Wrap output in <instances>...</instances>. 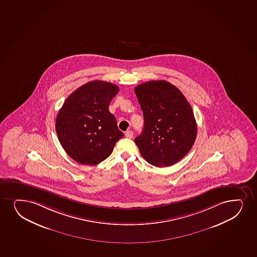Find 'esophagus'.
I'll return each instance as SVG.
<instances>
[{
  "label": "esophagus",
  "mask_w": 257,
  "mask_h": 257,
  "mask_svg": "<svg viewBox=\"0 0 257 257\" xmlns=\"http://www.w3.org/2000/svg\"><path fill=\"white\" fill-rule=\"evenodd\" d=\"M125 137H126L127 139H133V131H127L126 133H125Z\"/></svg>",
  "instance_id": "34e87169"
}]
</instances>
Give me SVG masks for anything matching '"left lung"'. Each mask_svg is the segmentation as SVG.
<instances>
[{"mask_svg": "<svg viewBox=\"0 0 257 257\" xmlns=\"http://www.w3.org/2000/svg\"><path fill=\"white\" fill-rule=\"evenodd\" d=\"M145 126L135 139L142 157L156 167L171 166L189 152L197 124L181 90L166 81H150L135 88Z\"/></svg>", "mask_w": 257, "mask_h": 257, "instance_id": "obj_1", "label": "left lung"}]
</instances>
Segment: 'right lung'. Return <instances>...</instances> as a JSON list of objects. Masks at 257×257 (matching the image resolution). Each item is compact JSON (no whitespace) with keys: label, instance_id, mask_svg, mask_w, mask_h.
I'll return each instance as SVG.
<instances>
[{"label":"right lung","instance_id":"1","mask_svg":"<svg viewBox=\"0 0 257 257\" xmlns=\"http://www.w3.org/2000/svg\"><path fill=\"white\" fill-rule=\"evenodd\" d=\"M118 90L111 82L92 81L64 101L56 118V132L73 160L96 165L112 154L116 143L124 137L108 109Z\"/></svg>","mask_w":257,"mask_h":257}]
</instances>
